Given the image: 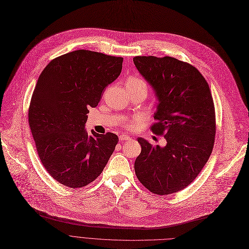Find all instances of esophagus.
Returning a JSON list of instances; mask_svg holds the SVG:
<instances>
[{
	"mask_svg": "<svg viewBox=\"0 0 249 249\" xmlns=\"http://www.w3.org/2000/svg\"><path fill=\"white\" fill-rule=\"evenodd\" d=\"M120 141L121 142H125V141H128V140H130V137H128V136H126V135H121L120 137Z\"/></svg>",
	"mask_w": 249,
	"mask_h": 249,
	"instance_id": "obj_1",
	"label": "esophagus"
}]
</instances>
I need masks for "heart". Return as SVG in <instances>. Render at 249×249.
I'll use <instances>...</instances> for the list:
<instances>
[{"label":"heart","instance_id":"heart-1","mask_svg":"<svg viewBox=\"0 0 249 249\" xmlns=\"http://www.w3.org/2000/svg\"><path fill=\"white\" fill-rule=\"evenodd\" d=\"M141 81H142V79H140V78H136V77H131V78H129V80H128V82L127 83H136V82H141ZM143 82V81H142Z\"/></svg>","mask_w":249,"mask_h":249}]
</instances>
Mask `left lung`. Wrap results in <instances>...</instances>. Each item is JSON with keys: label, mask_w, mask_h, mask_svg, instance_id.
<instances>
[{"label": "left lung", "mask_w": 249, "mask_h": 249, "mask_svg": "<svg viewBox=\"0 0 249 249\" xmlns=\"http://www.w3.org/2000/svg\"><path fill=\"white\" fill-rule=\"evenodd\" d=\"M134 63L157 97L153 133L164 135L165 147L139 138V181L158 195L181 191L205 166L214 145L215 109L209 85L187 62L165 56H137Z\"/></svg>", "instance_id": "obj_1"}]
</instances>
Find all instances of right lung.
Instances as JSON below:
<instances>
[{"label": "right lung", "mask_w": 249, "mask_h": 249, "mask_svg": "<svg viewBox=\"0 0 249 249\" xmlns=\"http://www.w3.org/2000/svg\"><path fill=\"white\" fill-rule=\"evenodd\" d=\"M122 57L75 50L53 59L40 74L29 107V125L41 162L59 183L80 188L104 171L119 138L87 135L89 107L118 78Z\"/></svg>", "instance_id": "add662e5"}]
</instances>
